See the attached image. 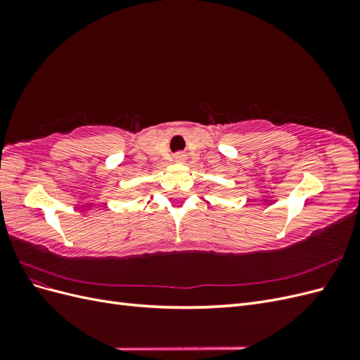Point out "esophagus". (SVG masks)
I'll list each match as a JSON object with an SVG mask.
<instances>
[{
	"instance_id": "1",
	"label": "esophagus",
	"mask_w": 360,
	"mask_h": 360,
	"mask_svg": "<svg viewBox=\"0 0 360 360\" xmlns=\"http://www.w3.org/2000/svg\"><path fill=\"white\" fill-rule=\"evenodd\" d=\"M176 159H179V160H183V159H184V155H181V153L176 155Z\"/></svg>"
}]
</instances>
